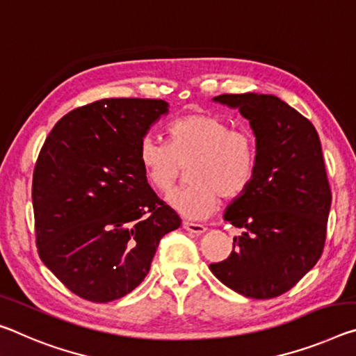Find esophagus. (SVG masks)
<instances>
[{"label":"esophagus","mask_w":356,"mask_h":356,"mask_svg":"<svg viewBox=\"0 0 356 356\" xmlns=\"http://www.w3.org/2000/svg\"><path fill=\"white\" fill-rule=\"evenodd\" d=\"M184 228L188 231V233H195V234H202L206 233V227L204 225H200V223H191V222H184Z\"/></svg>","instance_id":"obj_1"}]
</instances>
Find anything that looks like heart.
Returning <instances> with one entry per match:
<instances>
[{"label":"heart","instance_id":"heart-1","mask_svg":"<svg viewBox=\"0 0 356 356\" xmlns=\"http://www.w3.org/2000/svg\"><path fill=\"white\" fill-rule=\"evenodd\" d=\"M169 143L152 134L140 139L138 160L149 184L168 193L188 166V185L169 195V204L187 218H206L220 196L236 200L249 188L257 168V145L250 133L231 129L212 114H190L168 127Z\"/></svg>","mask_w":356,"mask_h":356}]
</instances>
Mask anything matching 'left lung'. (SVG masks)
I'll return each instance as SVG.
<instances>
[{
	"instance_id": "8db88e82",
	"label": "left lung",
	"mask_w": 356,
	"mask_h": 356,
	"mask_svg": "<svg viewBox=\"0 0 356 356\" xmlns=\"http://www.w3.org/2000/svg\"><path fill=\"white\" fill-rule=\"evenodd\" d=\"M255 134V176L223 218L241 228L233 252L209 264L242 296L270 300L295 286L323 253L331 190L317 129L274 95H220Z\"/></svg>"
}]
</instances>
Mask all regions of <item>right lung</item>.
Listing matches in <instances>:
<instances>
[{"mask_svg": "<svg viewBox=\"0 0 356 356\" xmlns=\"http://www.w3.org/2000/svg\"><path fill=\"white\" fill-rule=\"evenodd\" d=\"M163 99L109 98L56 122L33 172L39 258L92 302L128 295L144 280L160 239L180 227L138 160Z\"/></svg>", "mask_w": 356, "mask_h": 356, "instance_id": "1", "label": "right lung"}]
</instances>
